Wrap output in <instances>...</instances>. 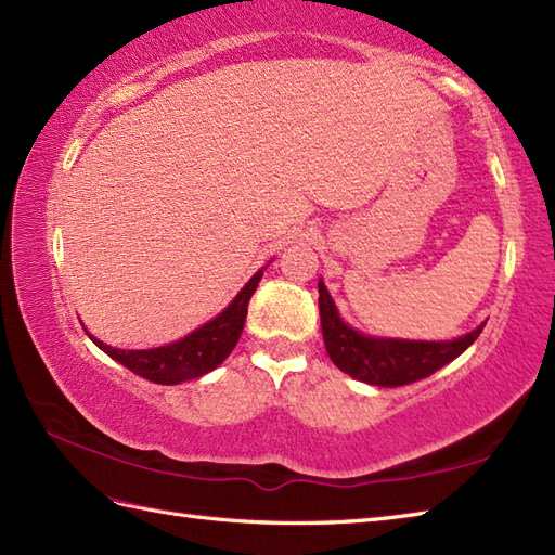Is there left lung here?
Masks as SVG:
<instances>
[{"label": "left lung", "instance_id": "left-lung-1", "mask_svg": "<svg viewBox=\"0 0 555 555\" xmlns=\"http://www.w3.org/2000/svg\"><path fill=\"white\" fill-rule=\"evenodd\" d=\"M319 317L331 362L347 376L378 388H399L433 376L444 364L466 352L482 333V326L454 340H404L378 338L345 324L338 307L319 279Z\"/></svg>", "mask_w": 555, "mask_h": 555}]
</instances>
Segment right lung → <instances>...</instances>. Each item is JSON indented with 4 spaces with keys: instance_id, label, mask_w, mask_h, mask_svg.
<instances>
[{
    "instance_id": "right-lung-1",
    "label": "right lung",
    "mask_w": 555,
    "mask_h": 555,
    "mask_svg": "<svg viewBox=\"0 0 555 555\" xmlns=\"http://www.w3.org/2000/svg\"><path fill=\"white\" fill-rule=\"evenodd\" d=\"M264 269L267 267L253 274V279L238 291L229 307H224L215 319L205 321L201 328L191 331L182 340L151 347V350H118V347L101 343L92 333H89V338L115 362L158 385H177L191 378H201L222 364L236 347L248 317V302Z\"/></svg>"
}]
</instances>
